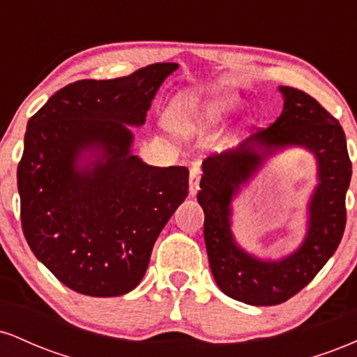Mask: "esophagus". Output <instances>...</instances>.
<instances>
[{
    "label": "esophagus",
    "instance_id": "34e87169",
    "mask_svg": "<svg viewBox=\"0 0 357 357\" xmlns=\"http://www.w3.org/2000/svg\"><path fill=\"white\" fill-rule=\"evenodd\" d=\"M199 179H202V169L199 166H192L190 169V196H196L198 192Z\"/></svg>",
    "mask_w": 357,
    "mask_h": 357
}]
</instances>
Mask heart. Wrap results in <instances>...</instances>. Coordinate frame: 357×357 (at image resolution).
Returning <instances> with one entry per match:
<instances>
[{"instance_id": "b5f03b06", "label": "heart", "mask_w": 357, "mask_h": 357, "mask_svg": "<svg viewBox=\"0 0 357 357\" xmlns=\"http://www.w3.org/2000/svg\"><path fill=\"white\" fill-rule=\"evenodd\" d=\"M240 97L231 92L221 93L213 99H198L184 93L171 100L165 122L167 129L173 130L174 134L191 137L227 119L240 107Z\"/></svg>"}]
</instances>
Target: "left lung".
Masks as SVG:
<instances>
[{"label":"left lung","mask_w":357,"mask_h":357,"mask_svg":"<svg viewBox=\"0 0 357 357\" xmlns=\"http://www.w3.org/2000/svg\"><path fill=\"white\" fill-rule=\"evenodd\" d=\"M280 117L236 149L203 161L198 203L204 211V243L216 285L248 305H277L302 290L327 264L346 228V192L352 166L341 124L302 90L278 87ZM302 149L316 161V183L306 207L301 243L278 257L241 248L232 233V202L268 158Z\"/></svg>","instance_id":"8db88e82"}]
</instances>
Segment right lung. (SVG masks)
<instances>
[{"label":"right lung","mask_w":357,"mask_h":357,"mask_svg":"<svg viewBox=\"0 0 357 357\" xmlns=\"http://www.w3.org/2000/svg\"><path fill=\"white\" fill-rule=\"evenodd\" d=\"M178 63L79 80L28 121L18 165L24 238L63 285L90 297L136 289L159 233L188 196L190 171L149 166L130 127Z\"/></svg>","instance_id":"right-lung-1"}]
</instances>
